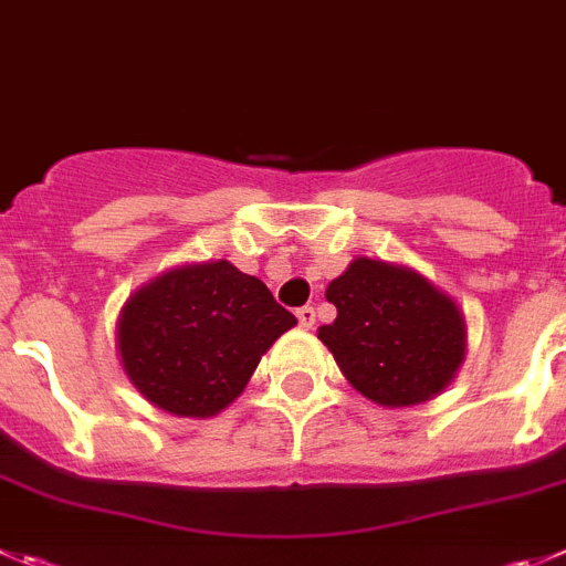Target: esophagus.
Here are the masks:
<instances>
[{
    "label": "esophagus",
    "instance_id": "esophagus-1",
    "mask_svg": "<svg viewBox=\"0 0 566 566\" xmlns=\"http://www.w3.org/2000/svg\"><path fill=\"white\" fill-rule=\"evenodd\" d=\"M297 322L300 327H305V331H311L316 322V311L311 308V305H303V308H297Z\"/></svg>",
    "mask_w": 566,
    "mask_h": 566
}]
</instances>
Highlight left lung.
Returning <instances> with one entry per match:
<instances>
[{"label": "left lung", "mask_w": 566, "mask_h": 566, "mask_svg": "<svg viewBox=\"0 0 566 566\" xmlns=\"http://www.w3.org/2000/svg\"><path fill=\"white\" fill-rule=\"evenodd\" d=\"M333 325L319 338L355 391L378 406H419L459 373L467 322L459 305L419 272L355 258L331 280Z\"/></svg>", "instance_id": "1"}]
</instances>
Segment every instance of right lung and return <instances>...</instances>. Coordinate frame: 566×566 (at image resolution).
Here are the masks:
<instances>
[{
  "instance_id": "1",
  "label": "right lung",
  "mask_w": 566,
  "mask_h": 566,
  "mask_svg": "<svg viewBox=\"0 0 566 566\" xmlns=\"http://www.w3.org/2000/svg\"><path fill=\"white\" fill-rule=\"evenodd\" d=\"M294 314L230 261L186 263L138 289L118 316L122 367L155 408L206 419L244 391Z\"/></svg>"
}]
</instances>
